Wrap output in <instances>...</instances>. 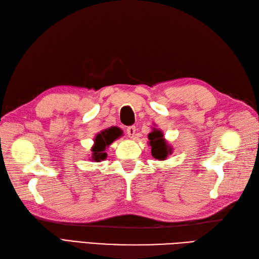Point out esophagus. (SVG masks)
Listing matches in <instances>:
<instances>
[{
    "mask_svg": "<svg viewBox=\"0 0 259 259\" xmlns=\"http://www.w3.org/2000/svg\"><path fill=\"white\" fill-rule=\"evenodd\" d=\"M136 131H137L136 125H130V127L127 128V135H128V137L129 138H135Z\"/></svg>",
    "mask_w": 259,
    "mask_h": 259,
    "instance_id": "obj_1",
    "label": "esophagus"
}]
</instances>
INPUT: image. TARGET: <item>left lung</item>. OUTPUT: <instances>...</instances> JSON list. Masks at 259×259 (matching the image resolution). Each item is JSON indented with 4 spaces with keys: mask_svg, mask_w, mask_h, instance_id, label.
<instances>
[{
    "mask_svg": "<svg viewBox=\"0 0 259 259\" xmlns=\"http://www.w3.org/2000/svg\"><path fill=\"white\" fill-rule=\"evenodd\" d=\"M149 138V144L151 147V154L156 160L164 161L166 157L171 154V147L165 141L163 132L161 130H154L148 136Z\"/></svg>",
    "mask_w": 259,
    "mask_h": 259,
    "instance_id": "left-lung-1",
    "label": "left lung"
}]
</instances>
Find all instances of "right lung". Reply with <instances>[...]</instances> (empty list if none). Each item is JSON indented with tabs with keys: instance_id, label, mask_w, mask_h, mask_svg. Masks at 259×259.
<instances>
[{
	"instance_id": "right-lung-1",
	"label": "right lung",
	"mask_w": 259,
	"mask_h": 259,
	"mask_svg": "<svg viewBox=\"0 0 259 259\" xmlns=\"http://www.w3.org/2000/svg\"><path fill=\"white\" fill-rule=\"evenodd\" d=\"M119 132H120L119 128H108L103 130L101 134H98L95 137L94 145L92 148V161L101 162L107 157V153L105 152V149L109 147L119 137Z\"/></svg>"
}]
</instances>
